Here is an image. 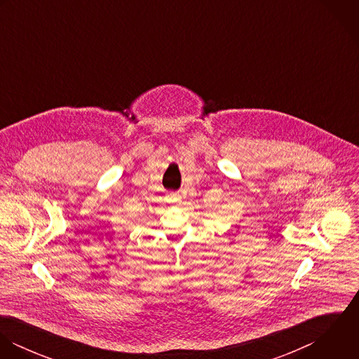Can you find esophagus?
<instances>
[{"label":"esophagus","mask_w":359,"mask_h":359,"mask_svg":"<svg viewBox=\"0 0 359 359\" xmlns=\"http://www.w3.org/2000/svg\"><path fill=\"white\" fill-rule=\"evenodd\" d=\"M168 201L172 202V203H177V202L181 201V196H180V194H177V192H171V194L168 195Z\"/></svg>","instance_id":"esophagus-1"}]
</instances>
